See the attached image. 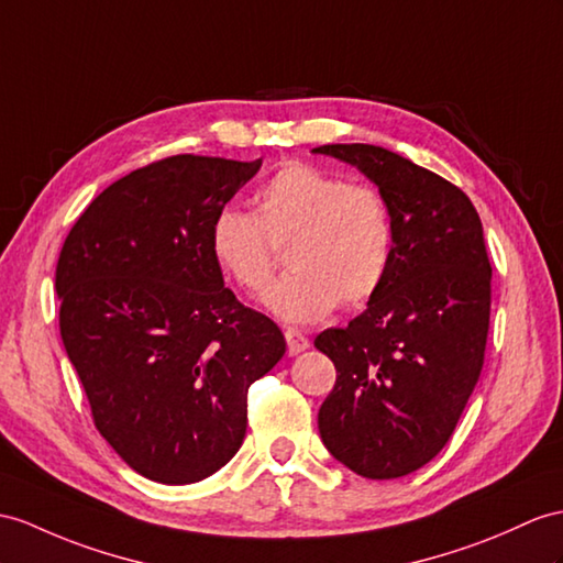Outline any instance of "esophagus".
Segmentation results:
<instances>
[{"label": "esophagus", "mask_w": 563, "mask_h": 563, "mask_svg": "<svg viewBox=\"0 0 563 563\" xmlns=\"http://www.w3.org/2000/svg\"><path fill=\"white\" fill-rule=\"evenodd\" d=\"M284 336H286V346H289V355H298L300 351H306L310 346L308 336L303 332H298V329H286Z\"/></svg>", "instance_id": "obj_1"}]
</instances>
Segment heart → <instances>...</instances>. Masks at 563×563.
<instances>
[{
    "mask_svg": "<svg viewBox=\"0 0 563 563\" xmlns=\"http://www.w3.org/2000/svg\"><path fill=\"white\" fill-rule=\"evenodd\" d=\"M294 267L267 294V308L286 322H312L339 300L358 308L373 298L394 260V219L385 196L303 162H289L257 190L255 210H219L210 253L243 291L265 294L279 265Z\"/></svg>",
    "mask_w": 563,
    "mask_h": 563,
    "instance_id": "b5f03b06",
    "label": "heart"
}]
</instances>
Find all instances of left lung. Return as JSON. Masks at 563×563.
<instances>
[{"label":"left lung","instance_id":"1","mask_svg":"<svg viewBox=\"0 0 563 563\" xmlns=\"http://www.w3.org/2000/svg\"><path fill=\"white\" fill-rule=\"evenodd\" d=\"M312 153L358 167L394 219L382 289L349 327L314 339L336 367L320 437L353 473L401 477L440 454L483 369L492 303L483 222L459 186L391 150L351 143Z\"/></svg>","mask_w":563,"mask_h":563}]
</instances>
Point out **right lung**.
Masks as SVG:
<instances>
[{
    "label": "right lung",
    "mask_w": 563,
    "mask_h": 563,
    "mask_svg": "<svg viewBox=\"0 0 563 563\" xmlns=\"http://www.w3.org/2000/svg\"><path fill=\"white\" fill-rule=\"evenodd\" d=\"M263 159L174 155L126 174L68 231L62 341L95 428L135 473L190 485L234 459L249 387L282 361L267 314L239 303L210 224Z\"/></svg>",
    "instance_id": "add662e5"
}]
</instances>
